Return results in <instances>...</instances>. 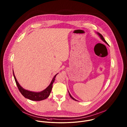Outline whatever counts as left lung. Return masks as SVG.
Masks as SVG:
<instances>
[{"label":"left lung","instance_id":"1","mask_svg":"<svg viewBox=\"0 0 127 127\" xmlns=\"http://www.w3.org/2000/svg\"><path fill=\"white\" fill-rule=\"evenodd\" d=\"M98 34H99V35L100 36V37H101V39H102V40H103V41L106 44H107V45H108V43H107V42H106V41L105 40V39H104V38H103V36L101 35V34H100L99 33H98ZM68 93H69V92H68ZM69 96H70V97H71V98H72L73 100H75V101H76V100L75 99H74V98H73V97H72V96L71 95V94H70L69 93Z\"/></svg>","mask_w":127,"mask_h":127}]
</instances>
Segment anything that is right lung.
Listing matches in <instances>:
<instances>
[{
    "instance_id": "right-lung-1",
    "label": "right lung",
    "mask_w": 127,
    "mask_h": 127,
    "mask_svg": "<svg viewBox=\"0 0 127 127\" xmlns=\"http://www.w3.org/2000/svg\"><path fill=\"white\" fill-rule=\"evenodd\" d=\"M13 74L14 79H15L16 84L17 85V87L21 94L27 99H28L29 100H32V101H42V100L47 99L49 96V95L51 93V91L52 88V84L54 83L56 76L58 74L55 75V76H54L50 85L45 90H44V91H43L41 92H39V93H34V92H30V91H27V90H25L24 89H23L18 82V81L16 80V78L14 75L13 71Z\"/></svg>"
}]
</instances>
